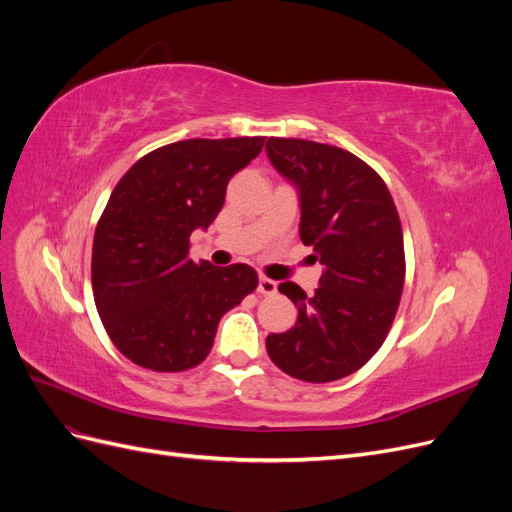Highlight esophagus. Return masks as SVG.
Masks as SVG:
<instances>
[{"mask_svg":"<svg viewBox=\"0 0 512 512\" xmlns=\"http://www.w3.org/2000/svg\"><path fill=\"white\" fill-rule=\"evenodd\" d=\"M258 292H260V294H265V297H271V294H275V292H277V282L269 280V277H260V282H258Z\"/></svg>","mask_w":512,"mask_h":512,"instance_id":"obj_1","label":"esophagus"}]
</instances>
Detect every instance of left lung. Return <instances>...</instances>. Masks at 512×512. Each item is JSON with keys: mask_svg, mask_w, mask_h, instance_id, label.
Returning <instances> with one entry per match:
<instances>
[{"mask_svg": "<svg viewBox=\"0 0 512 512\" xmlns=\"http://www.w3.org/2000/svg\"><path fill=\"white\" fill-rule=\"evenodd\" d=\"M267 156L299 188V235L324 265L312 297L292 282L277 286L299 318L267 337V352L303 382L346 378L380 350L404 292L397 207L376 170L346 149L271 136Z\"/></svg>", "mask_w": 512, "mask_h": 512, "instance_id": "8db88e82", "label": "left lung"}]
</instances>
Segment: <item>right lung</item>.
I'll return each mask as SVG.
<instances>
[{"instance_id":"add662e5","label":"right lung","mask_w":512,"mask_h":512,"mask_svg":"<svg viewBox=\"0 0 512 512\" xmlns=\"http://www.w3.org/2000/svg\"><path fill=\"white\" fill-rule=\"evenodd\" d=\"M262 145L265 136L188 138L153 149L115 185L96 226L91 286L108 337L132 363L164 374L203 363L220 318L256 290L250 265L213 267L188 250Z\"/></svg>"}]
</instances>
